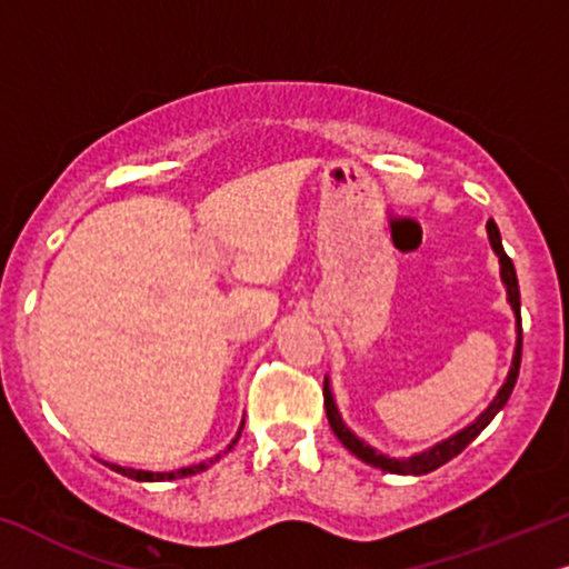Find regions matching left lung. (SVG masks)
Masks as SVG:
<instances>
[{"label":"left lung","mask_w":569,"mask_h":569,"mask_svg":"<svg viewBox=\"0 0 569 569\" xmlns=\"http://www.w3.org/2000/svg\"><path fill=\"white\" fill-rule=\"evenodd\" d=\"M488 237H490V244H493L496 256H499V263H501V279L503 284H507V296H509V303L511 308H515L517 313V350H515V361H511V371L507 377V382H503V388L499 390V396L493 398V403L488 406L486 411L480 413L478 419H475L472 425L467 427V430L456 432L453 438L443 440V443L432 446L430 451L425 453H417L411 456V459H390V456L385 453H377L375 448L363 443V440L356 438L353 432L348 430L346 422L340 419L338 413V406H335L332 401V392H329V382H325V409H327V419H329V427H332V432L338 435L340 443L348 448L350 453L359 456L361 461H367V465L371 467H380L385 469V472H392V475H427L432 472V469L443 467L446 461H451L453 456H459L465 448L472 443L478 435L486 430V427L490 425V419L499 413L503 406H507L511 390H515V382H517V375H520V361H522V321H520V284H517V271H515V263H511V258L503 252V244H501V234H499V227H496L493 219L488 221Z\"/></svg>","instance_id":"8db88e82"}]
</instances>
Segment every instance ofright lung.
I'll return each instance as SVG.
<instances>
[{"instance_id": "add662e5", "label": "right lung", "mask_w": 569, "mask_h": 569, "mask_svg": "<svg viewBox=\"0 0 569 569\" xmlns=\"http://www.w3.org/2000/svg\"><path fill=\"white\" fill-rule=\"evenodd\" d=\"M242 427H244V422H242ZM242 427H240V432H237V438H240V435H242ZM237 438L231 440V443H237ZM229 448H227V451H229ZM227 451H223V453H227ZM219 459H221V453H216L210 461H200V465L177 469V472H142V469H126V467H116V465H113V469H116V472L126 475V478H131V480L160 482V480H179V478H189V475H198V472H202V469H208L210 465H213V461H219Z\"/></svg>"}]
</instances>
